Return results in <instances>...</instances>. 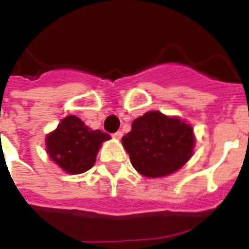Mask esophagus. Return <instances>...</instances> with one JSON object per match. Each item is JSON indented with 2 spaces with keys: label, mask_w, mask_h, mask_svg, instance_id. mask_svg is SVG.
Returning a JSON list of instances; mask_svg holds the SVG:
<instances>
[{
  "label": "esophagus",
  "mask_w": 249,
  "mask_h": 249,
  "mask_svg": "<svg viewBox=\"0 0 249 249\" xmlns=\"http://www.w3.org/2000/svg\"><path fill=\"white\" fill-rule=\"evenodd\" d=\"M121 137H123V132H116V133H113V139H116V140H120L121 139Z\"/></svg>",
  "instance_id": "esophagus-1"
}]
</instances>
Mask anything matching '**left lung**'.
I'll list each match as a JSON object with an SVG mask.
<instances>
[{"mask_svg":"<svg viewBox=\"0 0 249 249\" xmlns=\"http://www.w3.org/2000/svg\"><path fill=\"white\" fill-rule=\"evenodd\" d=\"M123 146L140 174L161 178L179 170L194 154V129L185 120L150 110L132 123Z\"/></svg>","mask_w":249,"mask_h":249,"instance_id":"obj_1","label":"left lung"}]
</instances>
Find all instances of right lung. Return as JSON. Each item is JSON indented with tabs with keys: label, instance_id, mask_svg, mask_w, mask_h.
<instances>
[{
	"label": "right lung",
	"instance_id": "obj_1",
	"mask_svg": "<svg viewBox=\"0 0 249 249\" xmlns=\"http://www.w3.org/2000/svg\"><path fill=\"white\" fill-rule=\"evenodd\" d=\"M109 139L108 133L91 129L79 117L70 115L46 136V152L66 173L82 174L95 165L99 149Z\"/></svg>",
	"mask_w": 249,
	"mask_h": 249
}]
</instances>
